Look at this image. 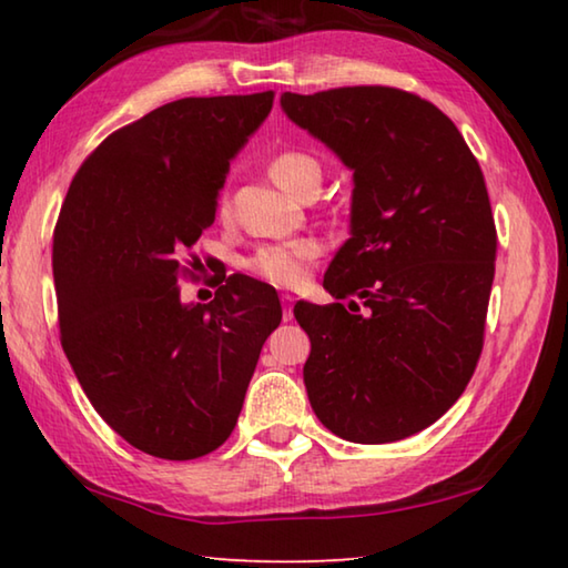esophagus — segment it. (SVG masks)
<instances>
[{"mask_svg": "<svg viewBox=\"0 0 568 568\" xmlns=\"http://www.w3.org/2000/svg\"><path fill=\"white\" fill-rule=\"evenodd\" d=\"M283 301V320L287 323V320H293V303H295V295L293 293H283L281 295Z\"/></svg>", "mask_w": 568, "mask_h": 568, "instance_id": "1", "label": "esophagus"}]
</instances>
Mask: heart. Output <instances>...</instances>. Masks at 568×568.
<instances>
[{
  "mask_svg": "<svg viewBox=\"0 0 568 568\" xmlns=\"http://www.w3.org/2000/svg\"><path fill=\"white\" fill-rule=\"evenodd\" d=\"M267 173H271V179L281 185L283 191L297 195V199L311 191H317L320 181H323V166H320V161L303 151L277 153V156L267 163ZM219 213H229V199H225V195L219 199ZM317 255L320 243L311 239L275 243L257 248L251 255L248 267L267 283L293 287L305 281L307 267H311Z\"/></svg>",
  "mask_w": 568,
  "mask_h": 568,
  "instance_id": "heart-1",
  "label": "heart"
}]
</instances>
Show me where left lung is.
Returning <instances> with one entry per match:
<instances>
[{
	"mask_svg": "<svg viewBox=\"0 0 568 568\" xmlns=\"http://www.w3.org/2000/svg\"><path fill=\"white\" fill-rule=\"evenodd\" d=\"M281 106L355 183L349 239L323 281L349 305L293 311L311 337L307 397L343 439L417 435L455 405L481 355L497 229L479 163L449 116L402 89L285 91Z\"/></svg>",
	"mask_w": 568,
	"mask_h": 568,
	"instance_id": "left-lung-1",
	"label": "left lung"
}]
</instances>
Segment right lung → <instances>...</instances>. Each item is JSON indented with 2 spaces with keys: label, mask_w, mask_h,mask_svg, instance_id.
Masks as SVG:
<instances>
[{
  "label": "right lung",
  "mask_w": 568,
  "mask_h": 568,
  "mask_svg": "<svg viewBox=\"0 0 568 568\" xmlns=\"http://www.w3.org/2000/svg\"><path fill=\"white\" fill-rule=\"evenodd\" d=\"M273 97L153 109L89 153L61 205L51 253L61 347L106 425L151 457L195 459L231 437L281 325L275 287L248 275H231L205 305L181 303L179 287L199 265L191 251L215 221L231 159Z\"/></svg>",
  "instance_id": "obj_1"
}]
</instances>
